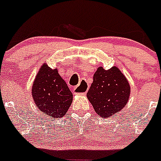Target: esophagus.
<instances>
[{"label": "esophagus", "mask_w": 161, "mask_h": 161, "mask_svg": "<svg viewBox=\"0 0 161 161\" xmlns=\"http://www.w3.org/2000/svg\"><path fill=\"white\" fill-rule=\"evenodd\" d=\"M88 86L86 84H85L84 82H81V83L78 85L77 86L74 87V93H76V94L80 95H85L86 94V92H87Z\"/></svg>", "instance_id": "esophagus-1"}]
</instances>
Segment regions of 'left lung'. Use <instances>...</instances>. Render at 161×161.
<instances>
[{
	"label": "left lung",
	"mask_w": 161,
	"mask_h": 161,
	"mask_svg": "<svg viewBox=\"0 0 161 161\" xmlns=\"http://www.w3.org/2000/svg\"><path fill=\"white\" fill-rule=\"evenodd\" d=\"M130 86L118 67L108 70L102 66L93 75L87 98L100 117L110 118L124 108L130 98Z\"/></svg>",
	"instance_id": "1"
}]
</instances>
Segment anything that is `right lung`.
I'll use <instances>...</instances> for the list:
<instances>
[{
  "instance_id": "obj_1",
  "label": "right lung",
  "mask_w": 161,
  "mask_h": 161,
  "mask_svg": "<svg viewBox=\"0 0 161 161\" xmlns=\"http://www.w3.org/2000/svg\"><path fill=\"white\" fill-rule=\"evenodd\" d=\"M31 93L37 107L50 119L63 118L73 98L57 68L52 69L46 63L41 66L35 76Z\"/></svg>"
}]
</instances>
